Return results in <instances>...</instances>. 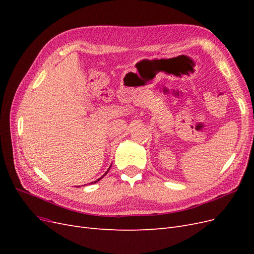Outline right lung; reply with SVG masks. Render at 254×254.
<instances>
[{"mask_svg":"<svg viewBox=\"0 0 254 254\" xmlns=\"http://www.w3.org/2000/svg\"><path fill=\"white\" fill-rule=\"evenodd\" d=\"M109 170H110V167H109ZM109 170H108V171H107V172H106V174H105V175H107V173H108V172H109ZM105 175H104V176H105ZM104 176H103V177H104ZM103 177H101V178H99V179H97V180H96V181H94V182H91V183H96V182H97V181H99V180H101V179H102V178H103Z\"/></svg>","mask_w":254,"mask_h":254,"instance_id":"right-lung-1","label":"right lung"}]
</instances>
